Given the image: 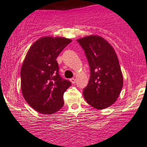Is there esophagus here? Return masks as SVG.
<instances>
[{
    "label": "esophagus",
    "mask_w": 147,
    "mask_h": 147,
    "mask_svg": "<svg viewBox=\"0 0 147 147\" xmlns=\"http://www.w3.org/2000/svg\"><path fill=\"white\" fill-rule=\"evenodd\" d=\"M70 81L71 82L72 84H74L76 82V79L74 78H72L70 79Z\"/></svg>",
    "instance_id": "34e87169"
}]
</instances>
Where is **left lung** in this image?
<instances>
[{"label":"left lung","mask_w":147,"mask_h":147,"mask_svg":"<svg viewBox=\"0 0 147 147\" xmlns=\"http://www.w3.org/2000/svg\"><path fill=\"white\" fill-rule=\"evenodd\" d=\"M90 67V78L83 96L89 105L97 109L111 106L118 98L123 77L113 47L100 36L91 35L78 39Z\"/></svg>","instance_id":"obj_1"}]
</instances>
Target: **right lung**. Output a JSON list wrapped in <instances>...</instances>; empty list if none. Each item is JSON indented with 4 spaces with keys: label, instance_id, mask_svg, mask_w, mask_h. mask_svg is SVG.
I'll use <instances>...</instances> for the list:
<instances>
[{
    "label": "right lung",
    "instance_id": "right-lung-1",
    "mask_svg": "<svg viewBox=\"0 0 147 147\" xmlns=\"http://www.w3.org/2000/svg\"><path fill=\"white\" fill-rule=\"evenodd\" d=\"M71 40L42 37L27 51L20 70L22 96L36 111L52 114L63 107V94L70 81L60 76L57 57Z\"/></svg>",
    "mask_w": 147,
    "mask_h": 147
}]
</instances>
